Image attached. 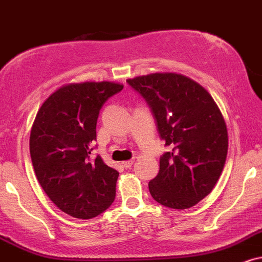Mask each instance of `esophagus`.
I'll list each match as a JSON object with an SVG mask.
<instances>
[{
    "label": "esophagus",
    "instance_id": "esophagus-1",
    "mask_svg": "<svg viewBox=\"0 0 262 262\" xmlns=\"http://www.w3.org/2000/svg\"><path fill=\"white\" fill-rule=\"evenodd\" d=\"M133 163H134V160H129V161L122 162V165H123V167H124V168H130Z\"/></svg>",
    "mask_w": 262,
    "mask_h": 262
}]
</instances>
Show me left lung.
<instances>
[{"label":"left lung","instance_id":"1","mask_svg":"<svg viewBox=\"0 0 262 262\" xmlns=\"http://www.w3.org/2000/svg\"><path fill=\"white\" fill-rule=\"evenodd\" d=\"M127 83L146 101L160 137L171 147L149 183L163 206L184 210L209 195L221 176L228 151L226 122L206 90L185 75L152 73Z\"/></svg>","mask_w":262,"mask_h":262}]
</instances>
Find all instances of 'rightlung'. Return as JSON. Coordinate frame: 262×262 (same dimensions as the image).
<instances>
[{
	"mask_svg": "<svg viewBox=\"0 0 262 262\" xmlns=\"http://www.w3.org/2000/svg\"><path fill=\"white\" fill-rule=\"evenodd\" d=\"M123 85L85 81L63 85L47 97L31 127L30 156L43 191L59 210L88 220L111 206L119 173L91 157L103 103Z\"/></svg>",
	"mask_w": 262,
	"mask_h": 262,
	"instance_id": "1",
	"label": "right lung"
}]
</instances>
